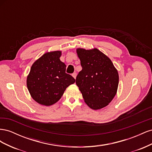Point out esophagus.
<instances>
[{
  "label": "esophagus",
  "mask_w": 152,
  "mask_h": 152,
  "mask_svg": "<svg viewBox=\"0 0 152 152\" xmlns=\"http://www.w3.org/2000/svg\"><path fill=\"white\" fill-rule=\"evenodd\" d=\"M72 76H73V78H74V79H75L76 77H77V73L74 72L73 73H72Z\"/></svg>",
  "instance_id": "obj_1"
}]
</instances>
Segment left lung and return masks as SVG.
<instances>
[{
	"instance_id": "1",
	"label": "left lung",
	"mask_w": 152,
	"mask_h": 152,
	"mask_svg": "<svg viewBox=\"0 0 152 152\" xmlns=\"http://www.w3.org/2000/svg\"><path fill=\"white\" fill-rule=\"evenodd\" d=\"M82 70L76 77L84 102L93 110L103 108L112 102L118 86V73L110 59L98 49H77Z\"/></svg>"
}]
</instances>
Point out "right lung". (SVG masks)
Segmentation results:
<instances>
[{
    "instance_id": "obj_1",
    "label": "right lung",
    "mask_w": 152,
    "mask_h": 152,
    "mask_svg": "<svg viewBox=\"0 0 152 152\" xmlns=\"http://www.w3.org/2000/svg\"><path fill=\"white\" fill-rule=\"evenodd\" d=\"M60 50L48 52L32 65L26 79L29 93L36 102L50 106L60 99L66 87L75 83L66 73L65 64L60 61Z\"/></svg>"
}]
</instances>
